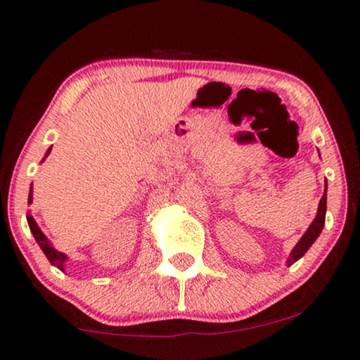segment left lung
<instances>
[{"label": "left lung", "instance_id": "left-lung-1", "mask_svg": "<svg viewBox=\"0 0 360 360\" xmlns=\"http://www.w3.org/2000/svg\"><path fill=\"white\" fill-rule=\"evenodd\" d=\"M324 219H326V188H324V195L323 198L319 200V208H318V214L314 221L309 226L307 233L303 234V238L298 240V244L295 245V249L292 250V254H290L288 257V265H292L293 262H297L300 257H303L304 252L311 248V244L316 240V238L319 236V233L323 231V226H324Z\"/></svg>", "mask_w": 360, "mask_h": 360}]
</instances>
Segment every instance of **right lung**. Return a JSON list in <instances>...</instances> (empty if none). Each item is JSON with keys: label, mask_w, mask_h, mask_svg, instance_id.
<instances>
[{"label": "right lung", "mask_w": 360, "mask_h": 360, "mask_svg": "<svg viewBox=\"0 0 360 360\" xmlns=\"http://www.w3.org/2000/svg\"><path fill=\"white\" fill-rule=\"evenodd\" d=\"M51 149H52V147H51ZM51 149H49V150L46 152V157H47L49 154H51ZM31 201H32V186H31V193H29V201H27V203H31ZM26 216H27V224H29V228H31V233H32V236H34V239H36L37 244L41 245L42 252L46 254V257L49 259V262H51L52 265H56L57 269L63 270V262H65V259H67L65 254L58 252L57 249L52 248L51 240H49V239L46 238V236H44L42 231L39 229V226L36 224V221H34L31 213H27Z\"/></svg>", "instance_id": "obj_1"}]
</instances>
